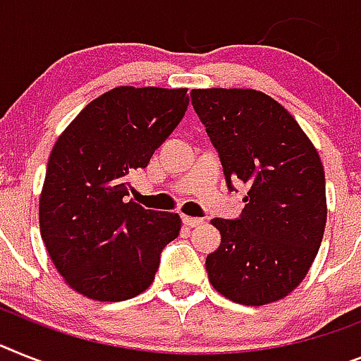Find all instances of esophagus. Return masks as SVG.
<instances>
[{"label":"esophagus","mask_w":361,"mask_h":361,"mask_svg":"<svg viewBox=\"0 0 361 361\" xmlns=\"http://www.w3.org/2000/svg\"><path fill=\"white\" fill-rule=\"evenodd\" d=\"M204 222V220H202V218H192V216H183V224H185V226H189V227H196V226H200V224Z\"/></svg>","instance_id":"1"}]
</instances>
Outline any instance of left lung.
<instances>
[{
  "instance_id": "8db88e82",
  "label": "left lung",
  "mask_w": 361,
  "mask_h": 361,
  "mask_svg": "<svg viewBox=\"0 0 361 361\" xmlns=\"http://www.w3.org/2000/svg\"><path fill=\"white\" fill-rule=\"evenodd\" d=\"M190 101L216 148L229 190L247 185L235 220L214 218L222 242L205 259L224 298L260 307L307 277L326 222L317 150L283 106L257 90H192Z\"/></svg>"
}]
</instances>
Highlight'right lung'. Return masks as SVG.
<instances>
[{
  "label": "right lung",
  "instance_id": "obj_1",
  "mask_svg": "<svg viewBox=\"0 0 361 361\" xmlns=\"http://www.w3.org/2000/svg\"><path fill=\"white\" fill-rule=\"evenodd\" d=\"M187 106L185 87H115L90 102L54 143L40 196V233L75 292L124 301L152 284L181 218L124 198L130 174L148 165Z\"/></svg>",
  "mask_w": 361,
  "mask_h": 361
}]
</instances>
